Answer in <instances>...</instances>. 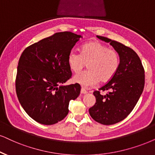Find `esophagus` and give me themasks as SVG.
Segmentation results:
<instances>
[{
    "mask_svg": "<svg viewBox=\"0 0 155 155\" xmlns=\"http://www.w3.org/2000/svg\"><path fill=\"white\" fill-rule=\"evenodd\" d=\"M87 93V91L84 88L82 87L81 89V94H85Z\"/></svg>",
    "mask_w": 155,
    "mask_h": 155,
    "instance_id": "esophagus-1",
    "label": "esophagus"
}]
</instances>
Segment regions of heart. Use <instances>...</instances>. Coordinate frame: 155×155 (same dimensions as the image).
<instances>
[{"instance_id": "heart-1", "label": "heart", "mask_w": 155, "mask_h": 155, "mask_svg": "<svg viewBox=\"0 0 155 155\" xmlns=\"http://www.w3.org/2000/svg\"><path fill=\"white\" fill-rule=\"evenodd\" d=\"M69 68L78 74L88 64L87 71L74 77V81L84 87H90L101 82L109 81L118 71L120 57L116 50L109 48L99 41L88 43L82 46L80 54L72 50L67 57Z\"/></svg>"}]
</instances>
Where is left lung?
<instances>
[{
	"mask_svg": "<svg viewBox=\"0 0 155 155\" xmlns=\"http://www.w3.org/2000/svg\"><path fill=\"white\" fill-rule=\"evenodd\" d=\"M97 37L109 43L119 53L120 65L112 79L99 89L107 91V94L94 91L96 104L89 112L100 124H114L126 118L137 103L144 87V69L138 55L130 47L106 37Z\"/></svg>",
	"mask_w": 155,
	"mask_h": 155,
	"instance_id": "obj_1",
	"label": "left lung"
}]
</instances>
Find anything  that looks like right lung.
<instances>
[{
	"label": "right lung",
	"mask_w": 155,
	"mask_h": 155,
	"mask_svg": "<svg viewBox=\"0 0 155 155\" xmlns=\"http://www.w3.org/2000/svg\"><path fill=\"white\" fill-rule=\"evenodd\" d=\"M81 36L56 33L31 45L18 61L15 90L19 102L33 119L45 125L61 121L71 100L79 97V84L64 86L71 77L67 57Z\"/></svg>",
	"instance_id": "right-lung-1"
}]
</instances>
